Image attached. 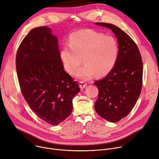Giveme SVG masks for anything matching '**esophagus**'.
<instances>
[{
	"label": "esophagus",
	"instance_id": "esophagus-1",
	"mask_svg": "<svg viewBox=\"0 0 159 159\" xmlns=\"http://www.w3.org/2000/svg\"><path fill=\"white\" fill-rule=\"evenodd\" d=\"M87 86V83L84 82V81H80L79 82V86L81 89H83L84 88H85Z\"/></svg>",
	"mask_w": 159,
	"mask_h": 159
}]
</instances>
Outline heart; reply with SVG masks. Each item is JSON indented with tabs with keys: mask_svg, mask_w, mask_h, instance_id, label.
Listing matches in <instances>:
<instances>
[{
	"mask_svg": "<svg viewBox=\"0 0 159 159\" xmlns=\"http://www.w3.org/2000/svg\"><path fill=\"white\" fill-rule=\"evenodd\" d=\"M119 52L118 42L112 36L93 29H82L70 35L68 44L62 47L59 56L64 68L71 74L78 70L82 59L84 66L76 75L86 80L94 73L97 77L109 73L116 65Z\"/></svg>",
	"mask_w": 159,
	"mask_h": 159,
	"instance_id": "1",
	"label": "heart"
}]
</instances>
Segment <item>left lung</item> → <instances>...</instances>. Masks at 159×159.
I'll list each match as a JSON object with an SVG mask.
<instances>
[{"label":"left lung","mask_w":159,"mask_h":159,"mask_svg":"<svg viewBox=\"0 0 159 159\" xmlns=\"http://www.w3.org/2000/svg\"><path fill=\"white\" fill-rule=\"evenodd\" d=\"M96 24L109 28L118 38L120 52L117 61L108 75L94 81L98 97L94 109L110 122L126 117L138 100L143 84V61L134 41L118 27L107 23Z\"/></svg>","instance_id":"obj_1"}]
</instances>
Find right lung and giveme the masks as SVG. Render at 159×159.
<instances>
[{
    "mask_svg": "<svg viewBox=\"0 0 159 159\" xmlns=\"http://www.w3.org/2000/svg\"><path fill=\"white\" fill-rule=\"evenodd\" d=\"M16 69L23 97L40 119L56 125L68 117L80 88L64 70L57 38L50 28H34L24 38L17 50Z\"/></svg>",
    "mask_w": 159,
    "mask_h": 159,
    "instance_id": "obj_1",
    "label": "right lung"
}]
</instances>
